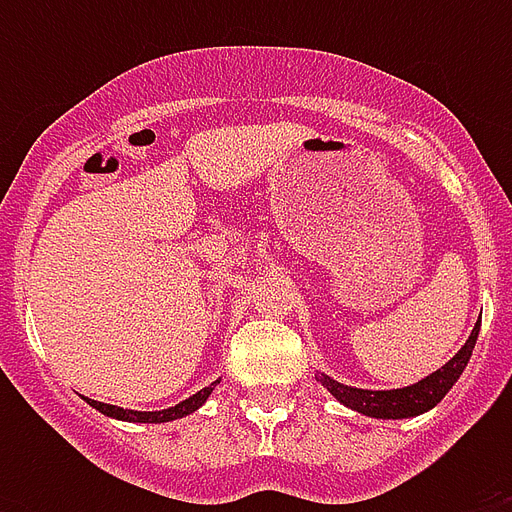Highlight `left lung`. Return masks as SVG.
Returning <instances> with one entry per match:
<instances>
[{"label": "left lung", "mask_w": 512, "mask_h": 512, "mask_svg": "<svg viewBox=\"0 0 512 512\" xmlns=\"http://www.w3.org/2000/svg\"><path fill=\"white\" fill-rule=\"evenodd\" d=\"M478 329L481 324L473 327L468 342L457 350V356L452 361H446L441 369L425 377V380L414 382L409 388L396 390H361L342 385V382L332 380L327 374H321L319 380L324 382V388L340 401V404L350 406L353 412H361L366 417H380V420H404V417H417V414L428 412L441 401V398L452 390V385L460 380L462 369L468 366L473 348H476Z\"/></svg>", "instance_id": "1"}]
</instances>
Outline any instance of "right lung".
<instances>
[{
	"label": "right lung",
	"mask_w": 512,
	"mask_h": 512,
	"mask_svg": "<svg viewBox=\"0 0 512 512\" xmlns=\"http://www.w3.org/2000/svg\"><path fill=\"white\" fill-rule=\"evenodd\" d=\"M220 382V380H217ZM217 382H212L209 388H201L199 393H193L191 398H185L180 404L170 406V409H162V412H135V409H122V406H111V404H103V401H95V398H87V404L95 406L98 412L108 414V417H116V420H127V422H172V420H180L185 414L196 412L204 401L209 398V393L215 390Z\"/></svg>",
	"instance_id": "obj_1"
}]
</instances>
